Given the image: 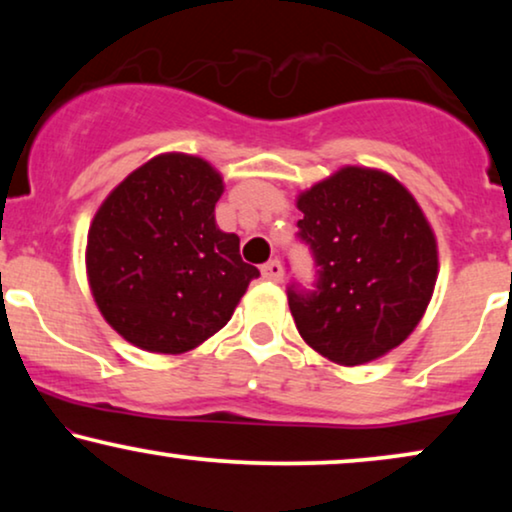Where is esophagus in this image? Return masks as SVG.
<instances>
[{
  "mask_svg": "<svg viewBox=\"0 0 512 512\" xmlns=\"http://www.w3.org/2000/svg\"><path fill=\"white\" fill-rule=\"evenodd\" d=\"M261 272H263V277L268 279V282H282L284 268H282V263L277 261V258H272V261H268V263L263 265Z\"/></svg>",
  "mask_w": 512,
  "mask_h": 512,
  "instance_id": "esophagus-1",
  "label": "esophagus"
}]
</instances>
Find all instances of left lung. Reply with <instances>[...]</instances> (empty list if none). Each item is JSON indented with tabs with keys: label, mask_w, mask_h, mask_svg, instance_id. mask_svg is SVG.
Listing matches in <instances>:
<instances>
[{
	"label": "left lung",
	"mask_w": 512,
	"mask_h": 512,
	"mask_svg": "<svg viewBox=\"0 0 512 512\" xmlns=\"http://www.w3.org/2000/svg\"><path fill=\"white\" fill-rule=\"evenodd\" d=\"M298 209L314 282L293 279L286 298L303 340L340 366L401 345L438 275L436 237L415 198L389 174L345 167L300 195Z\"/></svg>",
	"instance_id": "1"
}]
</instances>
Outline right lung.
Wrapping results in <instances>:
<instances>
[{
	"label": "right lung",
	"instance_id": "add662e5",
	"mask_svg": "<svg viewBox=\"0 0 512 512\" xmlns=\"http://www.w3.org/2000/svg\"><path fill=\"white\" fill-rule=\"evenodd\" d=\"M221 177L167 153L118 184L88 233V277L102 317L132 345L181 354L233 317L251 279L240 237L216 228Z\"/></svg>",
	"mask_w": 512,
	"mask_h": 512
}]
</instances>
